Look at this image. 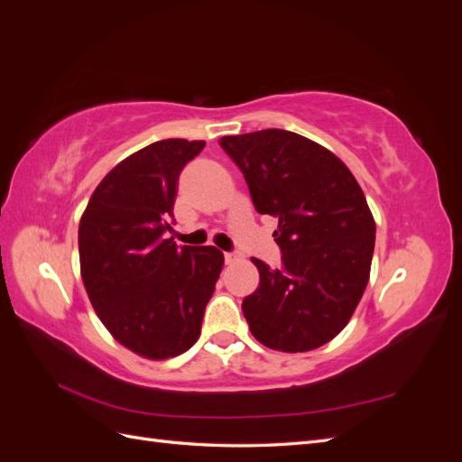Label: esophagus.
Wrapping results in <instances>:
<instances>
[{
  "label": "esophagus",
  "mask_w": 462,
  "mask_h": 462,
  "mask_svg": "<svg viewBox=\"0 0 462 462\" xmlns=\"http://www.w3.org/2000/svg\"><path fill=\"white\" fill-rule=\"evenodd\" d=\"M241 260V254H236V253H226V263H236Z\"/></svg>",
  "instance_id": "esophagus-1"
}]
</instances>
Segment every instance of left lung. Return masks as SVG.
<instances>
[{"label": "left lung", "mask_w": 462, "mask_h": 462, "mask_svg": "<svg viewBox=\"0 0 462 462\" xmlns=\"http://www.w3.org/2000/svg\"><path fill=\"white\" fill-rule=\"evenodd\" d=\"M258 214L277 217L282 265L253 258L258 289L243 300L254 337L283 353L329 343L365 295L375 221L348 167L310 138L283 129L223 136Z\"/></svg>", "instance_id": "obj_1"}]
</instances>
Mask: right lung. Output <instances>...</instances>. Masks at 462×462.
I'll list each match as a JSON object with an SVG mask.
<instances>
[{
	"instance_id": "add662e5",
	"label": "right lung",
	"mask_w": 462,
	"mask_h": 462,
	"mask_svg": "<svg viewBox=\"0 0 462 462\" xmlns=\"http://www.w3.org/2000/svg\"><path fill=\"white\" fill-rule=\"evenodd\" d=\"M204 141L167 138L131 153L96 187L79 226L82 283L106 329L150 360L199 341L223 268L216 246L165 239L179 175Z\"/></svg>"
}]
</instances>
